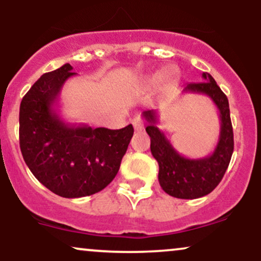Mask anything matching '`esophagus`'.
<instances>
[{
	"instance_id": "1",
	"label": "esophagus",
	"mask_w": 261,
	"mask_h": 261,
	"mask_svg": "<svg viewBox=\"0 0 261 261\" xmlns=\"http://www.w3.org/2000/svg\"><path fill=\"white\" fill-rule=\"evenodd\" d=\"M133 125L136 131H142L143 128H145V122H143V120L140 116H136V118L133 119Z\"/></svg>"
}]
</instances>
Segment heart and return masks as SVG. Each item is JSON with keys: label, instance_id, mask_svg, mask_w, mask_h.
<instances>
[{"label": "heart", "instance_id": "1", "mask_svg": "<svg viewBox=\"0 0 261 261\" xmlns=\"http://www.w3.org/2000/svg\"><path fill=\"white\" fill-rule=\"evenodd\" d=\"M169 73H170L169 68H166V70H163L162 72H158L157 74H154V76L152 77V80H158V79H161V77H166V76H168Z\"/></svg>", "mask_w": 261, "mask_h": 261}]
</instances>
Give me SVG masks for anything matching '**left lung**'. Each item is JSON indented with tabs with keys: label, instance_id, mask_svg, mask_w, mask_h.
Here are the masks:
<instances>
[{
	"label": "left lung",
	"instance_id": "left-lung-1",
	"mask_svg": "<svg viewBox=\"0 0 261 261\" xmlns=\"http://www.w3.org/2000/svg\"><path fill=\"white\" fill-rule=\"evenodd\" d=\"M182 93H200L207 95L220 113V136L211 154L203 158H188L178 153L166 134L157 127L158 115L154 109L142 113L148 122L146 131L151 137V152L160 166L158 180L161 188L178 199H197L211 193L222 180L233 153V128L229 104L214 77L202 73V82L189 83Z\"/></svg>",
	"mask_w": 261,
	"mask_h": 261
}]
</instances>
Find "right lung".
I'll list each match as a JSON object with an SVG mask.
<instances>
[{"label": "right lung", "instance_id": "right-lung-1", "mask_svg": "<svg viewBox=\"0 0 261 261\" xmlns=\"http://www.w3.org/2000/svg\"><path fill=\"white\" fill-rule=\"evenodd\" d=\"M73 67L65 64L44 73L23 97L19 108V145L25 164L44 187L62 197L93 195L118 174L134 135L66 122L58 112L60 91Z\"/></svg>", "mask_w": 261, "mask_h": 261}]
</instances>
